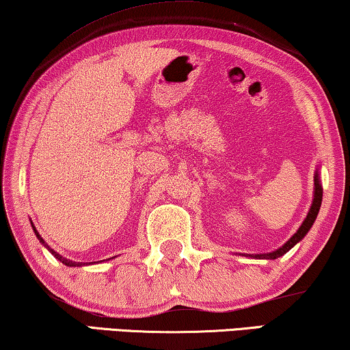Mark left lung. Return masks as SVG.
I'll use <instances>...</instances> for the list:
<instances>
[{"label":"left lung","mask_w":350,"mask_h":350,"mask_svg":"<svg viewBox=\"0 0 350 350\" xmlns=\"http://www.w3.org/2000/svg\"><path fill=\"white\" fill-rule=\"evenodd\" d=\"M321 202H322V187L319 184V177H314V200H312V204H311V208L308 212V215H306L305 221L301 223V226L299 228V231H297L294 236H292L288 242H286L283 247L276 250V252H272V253H267V254H254V258H259V259H276L280 256H283L284 253H288L289 250L294 247V245L297 242H300L301 239L305 237V234L310 231V228L312 226V223H314L316 217H317V212H319L321 208ZM252 256V254H250Z\"/></svg>","instance_id":"8db88e82"}]
</instances>
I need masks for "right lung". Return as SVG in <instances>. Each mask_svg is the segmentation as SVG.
Returning <instances> with one entry per match:
<instances>
[{
	"instance_id": "1",
	"label": "right lung",
	"mask_w": 350,
	"mask_h": 350,
	"mask_svg": "<svg viewBox=\"0 0 350 350\" xmlns=\"http://www.w3.org/2000/svg\"><path fill=\"white\" fill-rule=\"evenodd\" d=\"M33 228H34V226H33ZM34 232H36V236H38V239H39V241H40L42 243H44V245H45V242H44V241H42V237L39 236V232H38V231H36V228H34ZM45 247H46V245H45ZM46 248H49V247H46ZM49 250H50V248H49ZM50 252H51V254H55V256H56V258H58L59 260H62V264L69 265V267H74V265H77L75 262H72V260H69V259H66V258H62V256H59V254H58V253H55V252H53V250H50Z\"/></svg>"
}]
</instances>
